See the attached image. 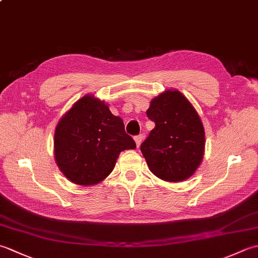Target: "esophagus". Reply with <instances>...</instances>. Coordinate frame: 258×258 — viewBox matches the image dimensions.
I'll list each match as a JSON object with an SVG mask.
<instances>
[{
    "instance_id": "34e87169",
    "label": "esophagus",
    "mask_w": 258,
    "mask_h": 258,
    "mask_svg": "<svg viewBox=\"0 0 258 258\" xmlns=\"http://www.w3.org/2000/svg\"><path fill=\"white\" fill-rule=\"evenodd\" d=\"M134 141H135V143H136V146L140 147V145H141V143H142V141H143V135L140 134V135H138V136H135Z\"/></svg>"
}]
</instances>
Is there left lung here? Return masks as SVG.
<instances>
[{
	"mask_svg": "<svg viewBox=\"0 0 258 258\" xmlns=\"http://www.w3.org/2000/svg\"><path fill=\"white\" fill-rule=\"evenodd\" d=\"M155 123L141 145L150 171L165 182L189 178L203 161L205 132L195 107L177 90L155 96L146 111Z\"/></svg>",
	"mask_w": 258,
	"mask_h": 258,
	"instance_id": "1",
	"label": "left lung"
}]
</instances>
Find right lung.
Instances as JSON below:
<instances>
[{
    "label": "right lung",
    "mask_w": 258,
    "mask_h": 258,
    "mask_svg": "<svg viewBox=\"0 0 258 258\" xmlns=\"http://www.w3.org/2000/svg\"><path fill=\"white\" fill-rule=\"evenodd\" d=\"M135 149L123 119L92 94L76 101L54 132V157L59 171L82 186L102 182L113 171L119 153Z\"/></svg>",
    "instance_id": "add662e5"
}]
</instances>
